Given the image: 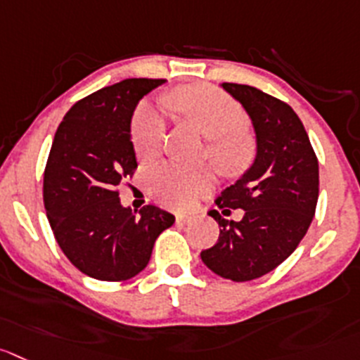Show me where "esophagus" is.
<instances>
[{"label":"esophagus","instance_id":"obj_1","mask_svg":"<svg viewBox=\"0 0 360 360\" xmlns=\"http://www.w3.org/2000/svg\"><path fill=\"white\" fill-rule=\"evenodd\" d=\"M193 215L189 214H176V222L178 224H189V222H193Z\"/></svg>","mask_w":360,"mask_h":360}]
</instances>
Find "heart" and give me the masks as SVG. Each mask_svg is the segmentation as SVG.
<instances>
[{
    "label": "heart",
    "mask_w": 360,
    "mask_h": 360,
    "mask_svg": "<svg viewBox=\"0 0 360 360\" xmlns=\"http://www.w3.org/2000/svg\"><path fill=\"white\" fill-rule=\"evenodd\" d=\"M171 104L182 109L207 138L208 157L222 169L235 171L251 155L245 129L248 115L238 102L208 84L178 91ZM132 145L136 155L152 160L162 150L166 118L160 105L143 104L132 120ZM214 184L208 169H191L174 162H164L148 173V191L160 203L174 208H189Z\"/></svg>",
    "instance_id": "1"
}]
</instances>
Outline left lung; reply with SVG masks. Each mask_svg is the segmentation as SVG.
Masks as SVG:
<instances>
[{
  "label": "left lung",
  "instance_id": "left-lung-1",
  "mask_svg": "<svg viewBox=\"0 0 360 360\" xmlns=\"http://www.w3.org/2000/svg\"><path fill=\"white\" fill-rule=\"evenodd\" d=\"M251 116L256 159L215 205L222 214L244 210L228 221L217 210L219 240L201 251L205 265L224 279L252 281L279 266L297 249L313 221L318 201V159L297 112L255 86L222 83Z\"/></svg>",
  "mask_w": 360,
  "mask_h": 360
}]
</instances>
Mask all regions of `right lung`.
Instances as JSON below:
<instances>
[{"instance_id":"1","label":"right lung","mask_w":360,"mask_h":360,"mask_svg":"<svg viewBox=\"0 0 360 360\" xmlns=\"http://www.w3.org/2000/svg\"><path fill=\"white\" fill-rule=\"evenodd\" d=\"M164 79H125L81 98L65 115L44 171L51 229L70 263L98 281H127L150 262L174 215L146 205L136 215L118 187L138 167L131 120Z\"/></svg>"}]
</instances>
